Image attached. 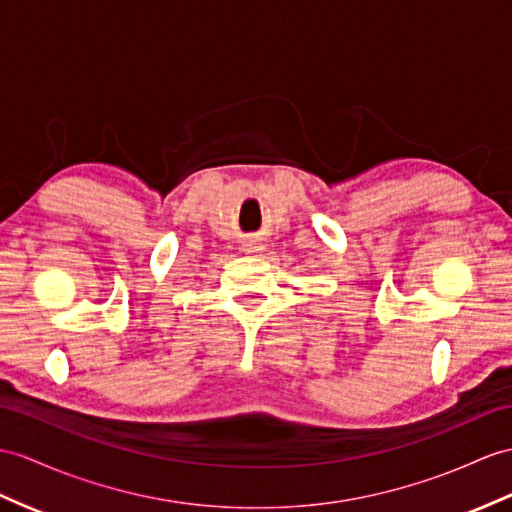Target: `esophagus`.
<instances>
[{
    "label": "esophagus",
    "mask_w": 512,
    "mask_h": 512,
    "mask_svg": "<svg viewBox=\"0 0 512 512\" xmlns=\"http://www.w3.org/2000/svg\"><path fill=\"white\" fill-rule=\"evenodd\" d=\"M243 252L245 254L265 252V241L260 239V236H247V239H243Z\"/></svg>",
    "instance_id": "34e87169"
}]
</instances>
